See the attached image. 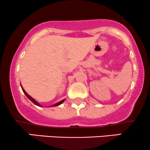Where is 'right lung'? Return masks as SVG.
Listing matches in <instances>:
<instances>
[{
  "mask_svg": "<svg viewBox=\"0 0 150 150\" xmlns=\"http://www.w3.org/2000/svg\"><path fill=\"white\" fill-rule=\"evenodd\" d=\"M22 90H23V93H25V95H26V96H27V98H28V99H29L30 100V101H32V102H33V103H34V104H35V105H38V106H40V105H39V104H38V103H37V102H36V101H35V100L33 99V98H31V97H30V95H28V94L27 93H26V92H25V90H23V88H22ZM64 101H65V100H62V101L59 102V103H56V104H55V105H52V107H55V106H57V105H59L62 104V103H63V102H64Z\"/></svg>",
  "mask_w": 150,
  "mask_h": 150,
  "instance_id": "obj_1",
  "label": "right lung"
}]
</instances>
